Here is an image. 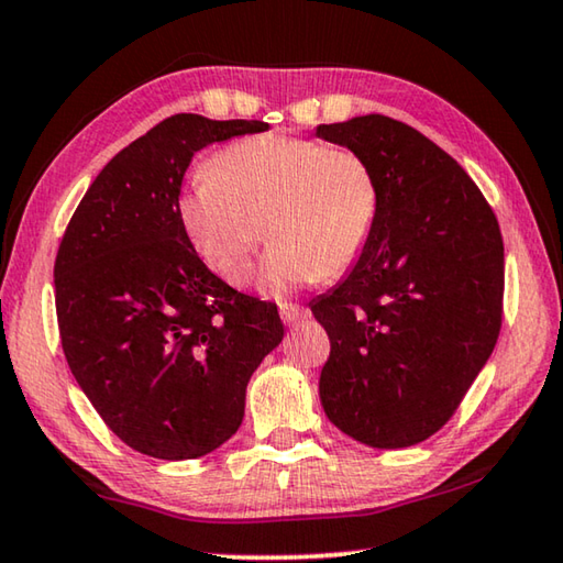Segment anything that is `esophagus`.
I'll use <instances>...</instances> for the list:
<instances>
[{"mask_svg":"<svg viewBox=\"0 0 563 563\" xmlns=\"http://www.w3.org/2000/svg\"><path fill=\"white\" fill-rule=\"evenodd\" d=\"M308 316H310V312H308V308H302V305L280 302V318H283L285 325H295V322H300Z\"/></svg>","mask_w":563,"mask_h":563,"instance_id":"obj_1","label":"esophagus"}]
</instances>
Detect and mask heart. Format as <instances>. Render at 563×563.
I'll return each instance as SVG.
<instances>
[{
	"label": "heart",
	"instance_id": "b5f03b06",
	"mask_svg": "<svg viewBox=\"0 0 563 563\" xmlns=\"http://www.w3.org/2000/svg\"><path fill=\"white\" fill-rule=\"evenodd\" d=\"M178 221L203 263L245 285L265 235V292H285L345 273L379 216V184L357 151L290 133H258L218 151L211 170L180 188Z\"/></svg>",
	"mask_w": 563,
	"mask_h": 563
}]
</instances>
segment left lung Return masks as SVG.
Segmentation results:
<instances>
[{
	"instance_id": "left-lung-1",
	"label": "left lung",
	"mask_w": 563,
	"mask_h": 563,
	"mask_svg": "<svg viewBox=\"0 0 563 563\" xmlns=\"http://www.w3.org/2000/svg\"><path fill=\"white\" fill-rule=\"evenodd\" d=\"M379 184L373 238L347 278L310 302L330 338L320 402L367 446L399 450L450 422L501 328L497 216L444 151L383 113L320 123Z\"/></svg>"
}]
</instances>
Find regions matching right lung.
Masks as SVG:
<instances>
[{
    "label": "right lung",
    "instance_id": "1",
    "mask_svg": "<svg viewBox=\"0 0 563 563\" xmlns=\"http://www.w3.org/2000/svg\"><path fill=\"white\" fill-rule=\"evenodd\" d=\"M265 121L168 117L119 151L76 208L54 263L66 362L131 450L180 462L238 432L247 379L280 345L278 308L206 268L178 221L196 151Z\"/></svg>",
    "mask_w": 563,
    "mask_h": 563
}]
</instances>
